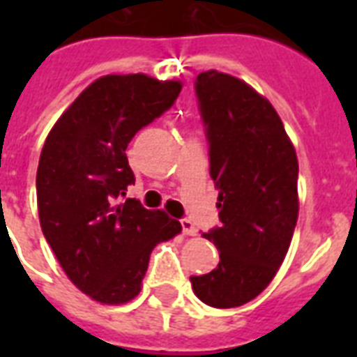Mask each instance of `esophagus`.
<instances>
[{
    "label": "esophagus",
    "instance_id": "34e87169",
    "mask_svg": "<svg viewBox=\"0 0 357 357\" xmlns=\"http://www.w3.org/2000/svg\"><path fill=\"white\" fill-rule=\"evenodd\" d=\"M181 228H183L185 235H196V234H198V229H196L195 222H192L190 218H181Z\"/></svg>",
    "mask_w": 357,
    "mask_h": 357
}]
</instances>
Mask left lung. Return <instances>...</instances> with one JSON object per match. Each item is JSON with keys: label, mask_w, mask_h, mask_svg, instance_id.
<instances>
[{"label": "left lung", "mask_w": 357, "mask_h": 357, "mask_svg": "<svg viewBox=\"0 0 357 357\" xmlns=\"http://www.w3.org/2000/svg\"><path fill=\"white\" fill-rule=\"evenodd\" d=\"M195 91L220 218L204 237L220 261L190 283L204 304L226 310L254 300L285 259L298 218V159L276 109L244 81L209 70Z\"/></svg>", "instance_id": "left-lung-1"}]
</instances>
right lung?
Returning <instances> with one entry per match:
<instances>
[{
  "label": "right lung",
  "instance_id": "obj_1",
  "mask_svg": "<svg viewBox=\"0 0 357 357\" xmlns=\"http://www.w3.org/2000/svg\"><path fill=\"white\" fill-rule=\"evenodd\" d=\"M179 92V81L105 75L75 98L44 142L36 170L42 234L66 276L96 302L133 300L151 250L181 231L162 211L123 200L135 185L126 148Z\"/></svg>",
  "mask_w": 357,
  "mask_h": 357
}]
</instances>
